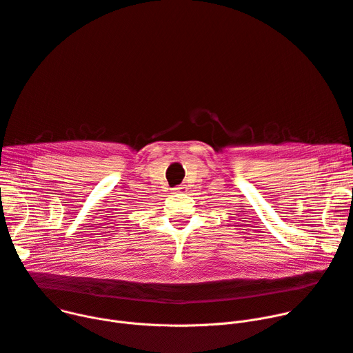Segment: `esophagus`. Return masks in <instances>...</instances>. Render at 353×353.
Returning <instances> with one entry per match:
<instances>
[{
    "instance_id": "esophagus-1",
    "label": "esophagus",
    "mask_w": 353,
    "mask_h": 353,
    "mask_svg": "<svg viewBox=\"0 0 353 353\" xmlns=\"http://www.w3.org/2000/svg\"><path fill=\"white\" fill-rule=\"evenodd\" d=\"M174 193H185L187 192V187L185 184H180V185H176L174 189H172Z\"/></svg>"
}]
</instances>
